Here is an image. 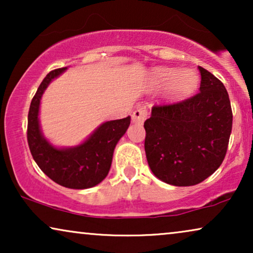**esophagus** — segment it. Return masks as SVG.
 <instances>
[{"mask_svg": "<svg viewBox=\"0 0 253 253\" xmlns=\"http://www.w3.org/2000/svg\"><path fill=\"white\" fill-rule=\"evenodd\" d=\"M148 115V110L146 107H138L132 113V121L134 123H143Z\"/></svg>", "mask_w": 253, "mask_h": 253, "instance_id": "34e87169", "label": "esophagus"}]
</instances>
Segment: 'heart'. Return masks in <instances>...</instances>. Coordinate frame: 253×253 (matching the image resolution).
<instances>
[{
  "label": "heart",
  "instance_id": "obj_1",
  "mask_svg": "<svg viewBox=\"0 0 253 253\" xmlns=\"http://www.w3.org/2000/svg\"><path fill=\"white\" fill-rule=\"evenodd\" d=\"M157 81L159 84L164 86L175 84V88L177 91L186 92L196 85L197 77L191 71L179 72L174 69H162L157 72Z\"/></svg>",
  "mask_w": 253,
  "mask_h": 253
}]
</instances>
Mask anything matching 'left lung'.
I'll return each mask as SVG.
<instances>
[{
    "mask_svg": "<svg viewBox=\"0 0 253 253\" xmlns=\"http://www.w3.org/2000/svg\"><path fill=\"white\" fill-rule=\"evenodd\" d=\"M198 68L199 91L179 101L154 105L144 123L151 170L176 186L198 184L220 167L233 126L229 95L222 82Z\"/></svg>",
    "mask_w": 253,
    "mask_h": 253,
    "instance_id": "left-lung-1",
    "label": "left lung"
}]
</instances>
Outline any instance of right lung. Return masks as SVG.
<instances>
[{"instance_id": "add662e5", "label": "right lung", "mask_w": 253, "mask_h": 253, "mask_svg": "<svg viewBox=\"0 0 253 253\" xmlns=\"http://www.w3.org/2000/svg\"><path fill=\"white\" fill-rule=\"evenodd\" d=\"M65 69L50 71L38 87L29 110L27 143L34 161L55 183L70 189H87L99 184L108 175L114 148L129 127L130 116L103 123L85 143L77 147L58 150L51 146L40 131L38 120L40 99L51 79Z\"/></svg>"}]
</instances>
